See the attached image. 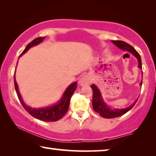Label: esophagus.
<instances>
[{
  "mask_svg": "<svg viewBox=\"0 0 156 156\" xmlns=\"http://www.w3.org/2000/svg\"><path fill=\"white\" fill-rule=\"evenodd\" d=\"M91 83V80L89 76L84 75L82 77L80 78V81H79V84L80 86H87V85L90 84Z\"/></svg>",
  "mask_w": 156,
  "mask_h": 156,
  "instance_id": "34e87169",
  "label": "esophagus"
}]
</instances>
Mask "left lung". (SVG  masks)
Returning <instances> with one entry per match:
<instances>
[{
    "label": "left lung",
    "instance_id": "left-lung-1",
    "mask_svg": "<svg viewBox=\"0 0 156 156\" xmlns=\"http://www.w3.org/2000/svg\"><path fill=\"white\" fill-rule=\"evenodd\" d=\"M112 42L114 43L116 47H118L119 49H121V50L126 51V52H129V53H131L133 56L136 57V59H138V67L139 69H142V63H141V59H140V55L138 54L137 51L134 49L131 45H130L129 44L126 43V42L121 41V40H112ZM143 74V72H142ZM143 78V75H142ZM142 85V80L140 82V86ZM91 89L93 90V99H92V106L94 110L96 112L99 113V115L104 118L106 119H113L116 118V117H119L122 116V115L125 114L126 113H127L133 107V106L135 105V104L137 101L138 99L134 101L133 104L129 107L124 108H112L111 106H108L107 104L105 103V101H104L103 97H102L101 93L99 88L96 86L95 84H92L91 86Z\"/></svg>",
    "mask_w": 156,
    "mask_h": 156
}]
</instances>
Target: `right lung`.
Wrapping results in <instances>:
<instances>
[{
	"label": "right lung",
	"instance_id": "obj_1",
	"mask_svg": "<svg viewBox=\"0 0 156 156\" xmlns=\"http://www.w3.org/2000/svg\"><path fill=\"white\" fill-rule=\"evenodd\" d=\"M45 37H37L36 39L33 40V41L27 44L26 48L23 52L21 53L20 57L23 56L25 52H27V51L29 50L30 48H31L32 47H34L35 45H37L43 41ZM14 84H15V89H16L17 95L19 100H20L21 104L24 107L25 110L31 115L32 116H33L34 118L39 119L40 121H58L59 119L62 118V117L66 114V113L67 112L68 108L69 106V102L70 99H71L72 94L75 91L77 87V83L76 82H74L72 83L71 84L69 85L65 92L63 93L61 99L59 100L58 102H57L55 104L53 105L46 106V107H42V108H32L30 106H27L25 104V103L23 101L21 94H20L18 89V85L16 82V76L14 75Z\"/></svg>",
	"mask_w": 156,
	"mask_h": 156
}]
</instances>
